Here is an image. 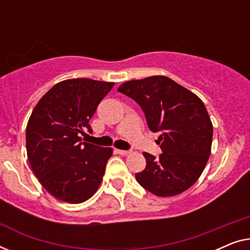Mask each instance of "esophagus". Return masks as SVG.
Instances as JSON below:
<instances>
[{"instance_id": "34e87169", "label": "esophagus", "mask_w": 250, "mask_h": 250, "mask_svg": "<svg viewBox=\"0 0 250 250\" xmlns=\"http://www.w3.org/2000/svg\"><path fill=\"white\" fill-rule=\"evenodd\" d=\"M116 151H117V153H119V155H122V156H127V155H129V153H131V151H128V150L117 149Z\"/></svg>"}]
</instances>
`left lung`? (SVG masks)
<instances>
[{
  "instance_id": "8db88e82",
  "label": "left lung",
  "mask_w": 250,
  "mask_h": 250,
  "mask_svg": "<svg viewBox=\"0 0 250 250\" xmlns=\"http://www.w3.org/2000/svg\"><path fill=\"white\" fill-rule=\"evenodd\" d=\"M145 111L157 140L159 158L143 153L146 166L135 174L140 186L158 197H173L192 187L209 159L213 124L204 102L166 76L128 81L117 88Z\"/></svg>"
}]
</instances>
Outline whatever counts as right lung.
<instances>
[{
	"instance_id": "obj_1",
	"label": "right lung",
	"mask_w": 250,
	"mask_h": 250,
	"mask_svg": "<svg viewBox=\"0 0 250 250\" xmlns=\"http://www.w3.org/2000/svg\"><path fill=\"white\" fill-rule=\"evenodd\" d=\"M90 78L66 80L41 98L26 127L30 167L50 194L64 203L81 204L97 192L111 148L82 142L80 134L98 104L114 86Z\"/></svg>"
}]
</instances>
